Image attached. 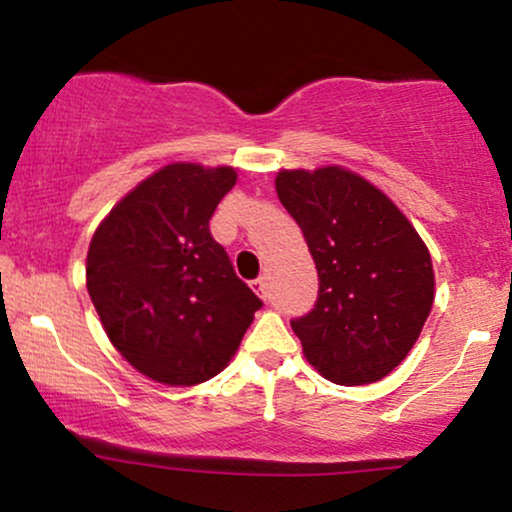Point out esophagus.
<instances>
[{"label": "esophagus", "mask_w": 512, "mask_h": 512, "mask_svg": "<svg viewBox=\"0 0 512 512\" xmlns=\"http://www.w3.org/2000/svg\"><path fill=\"white\" fill-rule=\"evenodd\" d=\"M251 290H254V292L258 294V297L266 299V297H268V285H266V278H263V275H261V278H256L254 282H251Z\"/></svg>", "instance_id": "obj_1"}]
</instances>
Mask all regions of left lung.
Segmentation results:
<instances>
[{"instance_id":"left-lung-1","label":"left lung","mask_w":512,"mask_h":512,"mask_svg":"<svg viewBox=\"0 0 512 512\" xmlns=\"http://www.w3.org/2000/svg\"><path fill=\"white\" fill-rule=\"evenodd\" d=\"M275 191L318 270L314 309L292 321L306 362L340 386L381 381L434 306L429 249L381 189L340 165L280 170Z\"/></svg>"}]
</instances>
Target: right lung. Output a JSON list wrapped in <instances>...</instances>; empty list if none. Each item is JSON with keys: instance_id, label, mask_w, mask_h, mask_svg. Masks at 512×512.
Masks as SVG:
<instances>
[{"instance_id": "1", "label": "right lung", "mask_w": 512, "mask_h": 512, "mask_svg": "<svg viewBox=\"0 0 512 512\" xmlns=\"http://www.w3.org/2000/svg\"><path fill=\"white\" fill-rule=\"evenodd\" d=\"M234 167L172 162L126 194L88 246L86 287L117 352L165 386L218 376L263 302L208 222Z\"/></svg>"}]
</instances>
